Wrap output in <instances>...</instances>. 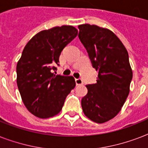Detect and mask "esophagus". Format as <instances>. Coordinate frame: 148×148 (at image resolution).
Returning a JSON list of instances; mask_svg holds the SVG:
<instances>
[{
	"label": "esophagus",
	"mask_w": 148,
	"mask_h": 148,
	"mask_svg": "<svg viewBox=\"0 0 148 148\" xmlns=\"http://www.w3.org/2000/svg\"><path fill=\"white\" fill-rule=\"evenodd\" d=\"M75 82H76L77 85H81V84H83V81H82L81 78L75 79Z\"/></svg>",
	"instance_id": "esophagus-1"
}]
</instances>
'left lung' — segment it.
Masks as SVG:
<instances>
[{"mask_svg": "<svg viewBox=\"0 0 148 148\" xmlns=\"http://www.w3.org/2000/svg\"><path fill=\"white\" fill-rule=\"evenodd\" d=\"M78 28L79 39L98 71L97 83L86 85L88 94L81 100V107L86 117L102 124L120 112L130 92L133 73L128 53L109 29L88 24Z\"/></svg>", "mask_w": 148, "mask_h": 148, "instance_id": "left-lung-1", "label": "left lung"}]
</instances>
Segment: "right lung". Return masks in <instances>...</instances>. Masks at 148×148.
I'll return each instance as SVG.
<instances>
[{
	"mask_svg": "<svg viewBox=\"0 0 148 148\" xmlns=\"http://www.w3.org/2000/svg\"><path fill=\"white\" fill-rule=\"evenodd\" d=\"M74 27L63 25L44 30L24 47L17 64V84L27 109L40 118L60 112L76 83L72 76L56 75L62 50L76 36Z\"/></svg>",
	"mask_w": 148,
	"mask_h": 148,
	"instance_id": "right-lung-1",
	"label": "right lung"
}]
</instances>
